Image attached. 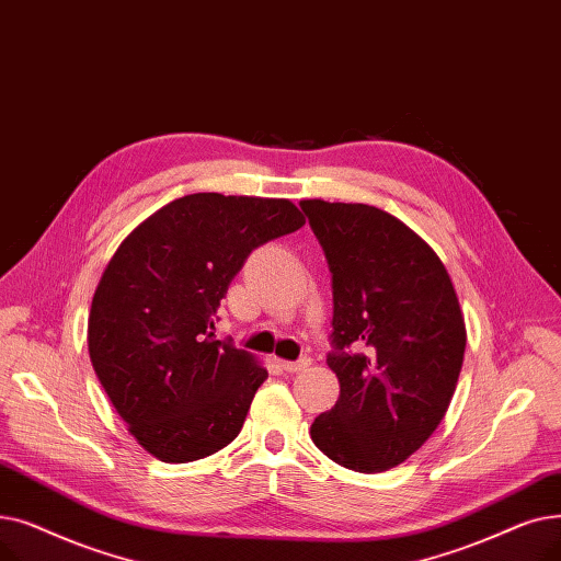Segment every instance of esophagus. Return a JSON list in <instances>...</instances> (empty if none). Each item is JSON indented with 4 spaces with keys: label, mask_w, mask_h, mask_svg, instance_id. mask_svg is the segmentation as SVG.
<instances>
[{
    "label": "esophagus",
    "mask_w": 561,
    "mask_h": 561,
    "mask_svg": "<svg viewBox=\"0 0 561 561\" xmlns=\"http://www.w3.org/2000/svg\"><path fill=\"white\" fill-rule=\"evenodd\" d=\"M280 367L285 369V371H289V375H295V371H301V369H306V367H310V358H301V360H280Z\"/></svg>",
    "instance_id": "esophagus-1"
}]
</instances>
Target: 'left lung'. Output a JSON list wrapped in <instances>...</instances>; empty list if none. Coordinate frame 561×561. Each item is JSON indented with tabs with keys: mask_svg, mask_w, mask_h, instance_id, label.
<instances>
[{
	"mask_svg": "<svg viewBox=\"0 0 561 561\" xmlns=\"http://www.w3.org/2000/svg\"><path fill=\"white\" fill-rule=\"evenodd\" d=\"M333 276L331 411L310 426L324 455L383 472L430 438L457 390L466 322L436 251L404 221L363 203L301 201Z\"/></svg>",
	"mask_w": 561,
	"mask_h": 561,
	"instance_id": "1",
	"label": "left lung"
}]
</instances>
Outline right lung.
<instances>
[{
  "instance_id": "add662e5",
  "label": "right lung",
  "mask_w": 561,
  "mask_h": 561,
  "mask_svg": "<svg viewBox=\"0 0 561 561\" xmlns=\"http://www.w3.org/2000/svg\"><path fill=\"white\" fill-rule=\"evenodd\" d=\"M306 224L287 198L190 194L131 230L95 287L89 356L137 443L190 463L242 432L266 369L215 340L230 280L253 249Z\"/></svg>"
}]
</instances>
